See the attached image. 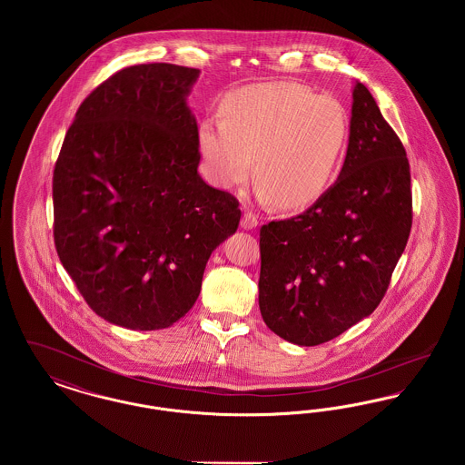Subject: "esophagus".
<instances>
[{
	"mask_svg": "<svg viewBox=\"0 0 465 465\" xmlns=\"http://www.w3.org/2000/svg\"><path fill=\"white\" fill-rule=\"evenodd\" d=\"M241 226H242L243 230H252V228H256V226H258V216L252 214V213H249V211H245V213H243L242 222H241Z\"/></svg>",
	"mask_w": 465,
	"mask_h": 465,
	"instance_id": "1",
	"label": "esophagus"
}]
</instances>
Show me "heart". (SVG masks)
Here are the masks:
<instances>
[{"mask_svg": "<svg viewBox=\"0 0 465 465\" xmlns=\"http://www.w3.org/2000/svg\"><path fill=\"white\" fill-rule=\"evenodd\" d=\"M222 120L199 125V146L223 188L254 177L265 200L305 207L330 186L349 137L347 111L328 94L292 82H266L228 92Z\"/></svg>", "mask_w": 465, "mask_h": 465, "instance_id": "heart-1", "label": "heart"}]
</instances>
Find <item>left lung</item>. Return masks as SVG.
I'll return each mask as SVG.
<instances>
[{
    "label": "left lung",
    "mask_w": 465,
    "mask_h": 465,
    "mask_svg": "<svg viewBox=\"0 0 465 465\" xmlns=\"http://www.w3.org/2000/svg\"><path fill=\"white\" fill-rule=\"evenodd\" d=\"M338 181L305 213L260 230V310L302 347L326 343L383 300L406 247L411 176L406 150L362 84Z\"/></svg>",
    "instance_id": "left-lung-1"
}]
</instances>
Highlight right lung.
Returning <instances> with one entry per match:
<instances>
[{
  "instance_id": "add662e5",
  "label": "right lung",
  "mask_w": 465,
  "mask_h": 465,
  "mask_svg": "<svg viewBox=\"0 0 465 465\" xmlns=\"http://www.w3.org/2000/svg\"><path fill=\"white\" fill-rule=\"evenodd\" d=\"M199 69L137 64L90 92L54 169V242L90 309L111 324L173 326L199 298L239 200L202 181L184 97Z\"/></svg>"
}]
</instances>
